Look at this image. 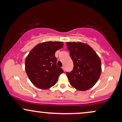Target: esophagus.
<instances>
[{"label":"esophagus","instance_id":"esophagus-1","mask_svg":"<svg viewBox=\"0 0 122 122\" xmlns=\"http://www.w3.org/2000/svg\"><path fill=\"white\" fill-rule=\"evenodd\" d=\"M62 69L64 70V72H65V66H63L62 67Z\"/></svg>","mask_w":122,"mask_h":122}]
</instances>
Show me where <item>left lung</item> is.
Listing matches in <instances>:
<instances>
[{
    "label": "left lung",
    "instance_id": "left-lung-1",
    "mask_svg": "<svg viewBox=\"0 0 122 122\" xmlns=\"http://www.w3.org/2000/svg\"><path fill=\"white\" fill-rule=\"evenodd\" d=\"M74 68L66 76L71 85L76 89L85 91L93 87L100 77L102 64L97 53L87 43L67 42Z\"/></svg>",
    "mask_w": 122,
    "mask_h": 122
}]
</instances>
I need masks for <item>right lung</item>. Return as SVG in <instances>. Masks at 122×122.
Segmentation results:
<instances>
[{
    "label": "right lung",
    "instance_id": "obj_1",
    "mask_svg": "<svg viewBox=\"0 0 122 122\" xmlns=\"http://www.w3.org/2000/svg\"><path fill=\"white\" fill-rule=\"evenodd\" d=\"M64 45L62 42L47 41L37 45L25 60V71L31 82L36 87L47 89L56 84L64 72L57 65L55 53Z\"/></svg>",
    "mask_w": 122,
    "mask_h": 122
}]
</instances>
